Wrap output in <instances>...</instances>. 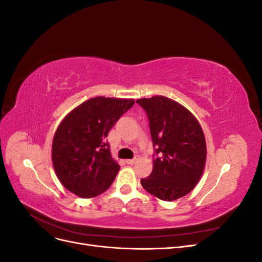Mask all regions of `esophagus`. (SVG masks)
I'll list each match as a JSON object with an SVG mask.
<instances>
[{
  "instance_id": "34e87169",
  "label": "esophagus",
  "mask_w": 262,
  "mask_h": 262,
  "mask_svg": "<svg viewBox=\"0 0 262 262\" xmlns=\"http://www.w3.org/2000/svg\"><path fill=\"white\" fill-rule=\"evenodd\" d=\"M138 161H139V158L136 157V158H133V160H126L125 163L129 164V165H133V164H136Z\"/></svg>"
}]
</instances>
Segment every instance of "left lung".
Returning <instances> with one entry per match:
<instances>
[{"label":"left lung","instance_id":"obj_1","mask_svg":"<svg viewBox=\"0 0 262 262\" xmlns=\"http://www.w3.org/2000/svg\"><path fill=\"white\" fill-rule=\"evenodd\" d=\"M137 102L148 117L157 155L152 172L141 185L161 200L179 199L196 186L204 170L207 143L201 125L186 107L165 96Z\"/></svg>","mask_w":262,"mask_h":262}]
</instances>
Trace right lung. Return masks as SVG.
Listing matches in <instances>:
<instances>
[{
	"mask_svg": "<svg viewBox=\"0 0 262 262\" xmlns=\"http://www.w3.org/2000/svg\"><path fill=\"white\" fill-rule=\"evenodd\" d=\"M134 99L98 96L84 101L59 124L52 142V164L61 184L84 199L105 192L120 166L106 138Z\"/></svg>",
	"mask_w": 262,
	"mask_h": 262,
	"instance_id": "obj_1",
	"label": "right lung"
}]
</instances>
